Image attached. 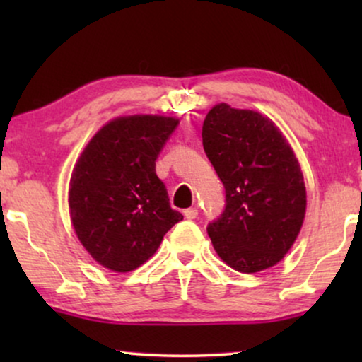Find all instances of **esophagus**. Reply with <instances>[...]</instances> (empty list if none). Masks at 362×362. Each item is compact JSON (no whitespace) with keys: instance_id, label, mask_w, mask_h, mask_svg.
Instances as JSON below:
<instances>
[{"instance_id":"34e87169","label":"esophagus","mask_w":362,"mask_h":362,"mask_svg":"<svg viewBox=\"0 0 362 362\" xmlns=\"http://www.w3.org/2000/svg\"><path fill=\"white\" fill-rule=\"evenodd\" d=\"M185 217H186V219H196V217H197V209H196V207H189V209H186L185 211Z\"/></svg>"}]
</instances>
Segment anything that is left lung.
Instances as JSON below:
<instances>
[{"mask_svg":"<svg viewBox=\"0 0 362 362\" xmlns=\"http://www.w3.org/2000/svg\"><path fill=\"white\" fill-rule=\"evenodd\" d=\"M202 146L226 187V211L207 227L222 262L240 274L279 264L298 237L306 187L293 148L269 117L217 103Z\"/></svg>","mask_w":362,"mask_h":362,"instance_id":"1","label":"left lung"}]
</instances>
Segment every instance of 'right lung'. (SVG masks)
Listing matches in <instances>:
<instances>
[{
	"label": "right lung",
	"instance_id": "1",
	"mask_svg": "<svg viewBox=\"0 0 362 362\" xmlns=\"http://www.w3.org/2000/svg\"><path fill=\"white\" fill-rule=\"evenodd\" d=\"M177 122L150 113L117 117L77 158L69 182V212L78 242L98 265L117 274L138 269L182 221L155 171Z\"/></svg>",
	"mask_w": 362,
	"mask_h": 362
}]
</instances>
